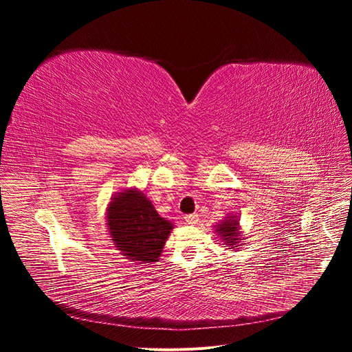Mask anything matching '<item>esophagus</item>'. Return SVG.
I'll list each match as a JSON object with an SVG mask.
<instances>
[{
  "instance_id": "1",
  "label": "esophagus",
  "mask_w": 352,
  "mask_h": 352,
  "mask_svg": "<svg viewBox=\"0 0 352 352\" xmlns=\"http://www.w3.org/2000/svg\"><path fill=\"white\" fill-rule=\"evenodd\" d=\"M198 216L197 214H188V216H185V221H186V225H190V226H194V225H197L198 223Z\"/></svg>"
}]
</instances>
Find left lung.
Instances as JSON below:
<instances>
[{
    "label": "left lung",
    "instance_id": "obj_1",
    "mask_svg": "<svg viewBox=\"0 0 352 352\" xmlns=\"http://www.w3.org/2000/svg\"><path fill=\"white\" fill-rule=\"evenodd\" d=\"M214 232L220 236L223 243L229 247V250H238V247L242 245L243 236L236 216L228 214L225 220H221L220 223H217V226H214Z\"/></svg>",
    "mask_w": 352,
    "mask_h": 352
}]
</instances>
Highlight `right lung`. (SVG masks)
I'll list each match as a JSON object with an SVG mask.
<instances>
[{"mask_svg":"<svg viewBox=\"0 0 352 352\" xmlns=\"http://www.w3.org/2000/svg\"><path fill=\"white\" fill-rule=\"evenodd\" d=\"M105 221L114 248L140 264L158 261L173 229V223L160 216L138 188H127L111 197Z\"/></svg>","mask_w":352,"mask_h":352,"instance_id":"obj_1","label":"right lung"}]
</instances>
